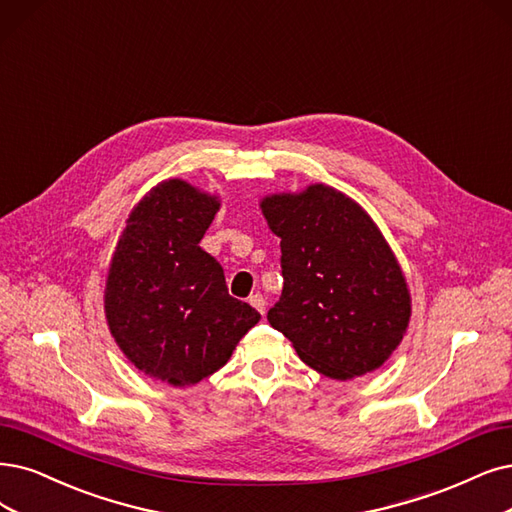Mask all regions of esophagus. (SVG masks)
Segmentation results:
<instances>
[{"mask_svg": "<svg viewBox=\"0 0 512 512\" xmlns=\"http://www.w3.org/2000/svg\"><path fill=\"white\" fill-rule=\"evenodd\" d=\"M249 304L259 312V314H266V299H263V295L255 293L249 297Z\"/></svg>", "mask_w": 512, "mask_h": 512, "instance_id": "obj_1", "label": "esophagus"}]
</instances>
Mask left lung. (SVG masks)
I'll return each instance as SVG.
<instances>
[{
	"label": "left lung",
	"instance_id": "obj_1",
	"mask_svg": "<svg viewBox=\"0 0 512 512\" xmlns=\"http://www.w3.org/2000/svg\"><path fill=\"white\" fill-rule=\"evenodd\" d=\"M259 206L280 238L285 278L270 325L331 380L380 369L411 318L403 268L380 227L361 204L325 183L263 196Z\"/></svg>",
	"mask_w": 512,
	"mask_h": 512
}]
</instances>
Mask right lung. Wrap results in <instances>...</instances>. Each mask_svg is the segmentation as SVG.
<instances>
[{
	"label": "right lung",
	"instance_id": "right-lung-1",
	"mask_svg": "<svg viewBox=\"0 0 512 512\" xmlns=\"http://www.w3.org/2000/svg\"><path fill=\"white\" fill-rule=\"evenodd\" d=\"M221 206L166 179L132 206L105 282V318L118 348L151 380L187 388L230 361L259 312L227 293L223 268L200 249Z\"/></svg>",
	"mask_w": 512,
	"mask_h": 512
}]
</instances>
